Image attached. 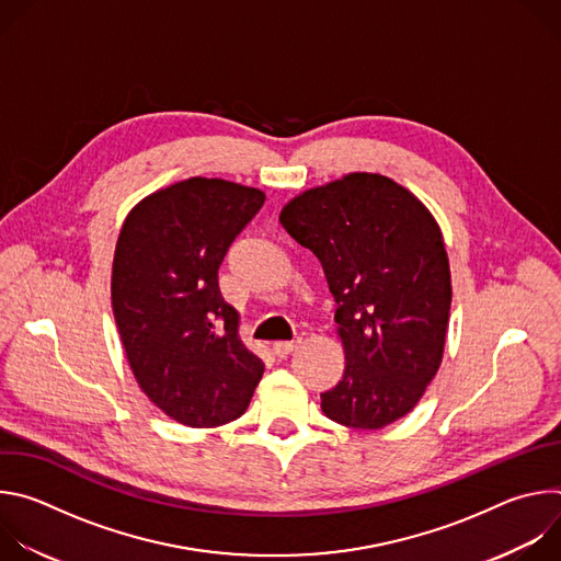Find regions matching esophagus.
Returning a JSON list of instances; mask_svg holds the SVG:
<instances>
[{
	"label": "esophagus",
	"instance_id": "1",
	"mask_svg": "<svg viewBox=\"0 0 561 561\" xmlns=\"http://www.w3.org/2000/svg\"><path fill=\"white\" fill-rule=\"evenodd\" d=\"M297 344H299V340L297 342H275L273 344V353H275V357L284 359V357H288L297 348Z\"/></svg>",
	"mask_w": 561,
	"mask_h": 561
}]
</instances>
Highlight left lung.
Segmentation results:
<instances>
[{
    "label": "left lung",
    "mask_w": 561,
    "mask_h": 561,
    "mask_svg": "<svg viewBox=\"0 0 561 561\" xmlns=\"http://www.w3.org/2000/svg\"><path fill=\"white\" fill-rule=\"evenodd\" d=\"M279 221L322 262L346 353L322 392L329 420L377 431L415 409L435 377L450 312V268L431 210L377 173H351L290 199Z\"/></svg>",
    "instance_id": "left-lung-1"
}]
</instances>
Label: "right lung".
<instances>
[{"instance_id":"obj_1","label":"right lung","mask_w":561,"mask_h":561,"mask_svg":"<svg viewBox=\"0 0 561 561\" xmlns=\"http://www.w3.org/2000/svg\"><path fill=\"white\" fill-rule=\"evenodd\" d=\"M264 199L257 188L191 178L141 199L119 230L115 324L139 388L180 424L237 420L262 379L264 364L239 340L217 271Z\"/></svg>"}]
</instances>
